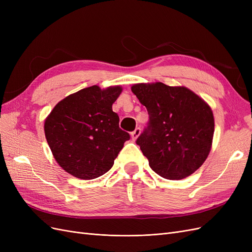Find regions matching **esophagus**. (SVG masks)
<instances>
[{"mask_svg": "<svg viewBox=\"0 0 252 252\" xmlns=\"http://www.w3.org/2000/svg\"><path fill=\"white\" fill-rule=\"evenodd\" d=\"M140 133H141V129L140 128H135L134 130L131 132V139H132V141H135L136 139H138Z\"/></svg>", "mask_w": 252, "mask_h": 252, "instance_id": "1", "label": "esophagus"}]
</instances>
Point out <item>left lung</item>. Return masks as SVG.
Segmentation results:
<instances>
[{"instance_id": "1", "label": "left lung", "mask_w": 252, "mask_h": 252, "mask_svg": "<svg viewBox=\"0 0 252 252\" xmlns=\"http://www.w3.org/2000/svg\"><path fill=\"white\" fill-rule=\"evenodd\" d=\"M131 91L149 114L136 140L150 168L168 180H182L207 158L215 132L210 106L184 86L161 82L134 84Z\"/></svg>"}]
</instances>
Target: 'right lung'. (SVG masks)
Here are the masks:
<instances>
[{"label":"right lung","mask_w":252,"mask_h":252,"mask_svg":"<svg viewBox=\"0 0 252 252\" xmlns=\"http://www.w3.org/2000/svg\"><path fill=\"white\" fill-rule=\"evenodd\" d=\"M121 86L101 89L94 85L59 102L45 120L47 143L58 164L82 180L101 177L130 139L119 126L112 104Z\"/></svg>","instance_id":"obj_1"}]
</instances>
